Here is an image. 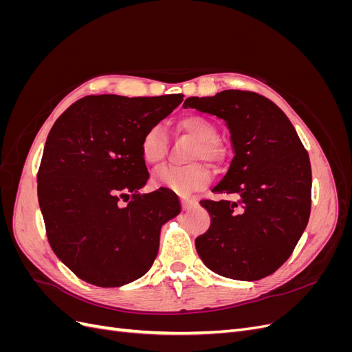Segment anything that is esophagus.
<instances>
[{
	"instance_id": "obj_1",
	"label": "esophagus",
	"mask_w": 352,
	"mask_h": 352,
	"mask_svg": "<svg viewBox=\"0 0 352 352\" xmlns=\"http://www.w3.org/2000/svg\"><path fill=\"white\" fill-rule=\"evenodd\" d=\"M180 202H182V208H184V210L192 208V207L197 204V201H195V199H192V198H188V197H184L182 199H180Z\"/></svg>"
}]
</instances>
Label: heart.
<instances>
[{
    "instance_id": "heart-1",
    "label": "heart",
    "mask_w": 352,
    "mask_h": 352,
    "mask_svg": "<svg viewBox=\"0 0 352 352\" xmlns=\"http://www.w3.org/2000/svg\"><path fill=\"white\" fill-rule=\"evenodd\" d=\"M177 129L194 138L195 144L190 158H204L207 162H220L223 150L219 145V131L216 124L198 114H189L177 122ZM141 157L146 164L157 166L164 160L167 153V133L163 124L154 123L142 133L140 142ZM211 177V170L204 163H192L182 167L164 166L155 170L153 176L157 186L167 188L176 194L188 195L204 188Z\"/></svg>"
}]
</instances>
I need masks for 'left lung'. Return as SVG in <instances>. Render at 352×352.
<instances>
[{
    "mask_svg": "<svg viewBox=\"0 0 352 352\" xmlns=\"http://www.w3.org/2000/svg\"><path fill=\"white\" fill-rule=\"evenodd\" d=\"M184 107L225 120L235 153L212 188L226 198L201 201L211 225L195 239L199 258L229 279H263L291 257L310 219L308 153L286 114L263 95L228 89L189 97Z\"/></svg>",
    "mask_w": 352,
    "mask_h": 352,
    "instance_id": "obj_1",
    "label": "left lung"
}]
</instances>
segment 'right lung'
Listing matches in <instances>:
<instances>
[{
	"mask_svg": "<svg viewBox=\"0 0 352 352\" xmlns=\"http://www.w3.org/2000/svg\"><path fill=\"white\" fill-rule=\"evenodd\" d=\"M182 101L180 94L89 95L52 126L38 172V201L52 251L79 279L116 287L151 269L160 230L180 206L166 188L140 194L150 177L140 142Z\"/></svg>",
	"mask_w": 352,
	"mask_h": 352,
	"instance_id": "1",
	"label": "right lung"
}]
</instances>
